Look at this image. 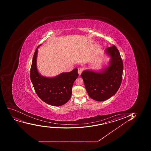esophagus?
I'll return each instance as SVG.
<instances>
[{"label": "esophagus", "instance_id": "esophagus-1", "mask_svg": "<svg viewBox=\"0 0 151 151\" xmlns=\"http://www.w3.org/2000/svg\"><path fill=\"white\" fill-rule=\"evenodd\" d=\"M83 70H84V69L83 68H81V67H79V68H78V74L79 75L81 74V73H82V72L83 71Z\"/></svg>", "mask_w": 151, "mask_h": 151}]
</instances>
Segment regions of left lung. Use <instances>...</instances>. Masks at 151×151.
<instances>
[{
	"label": "left lung",
	"mask_w": 151,
	"mask_h": 151,
	"mask_svg": "<svg viewBox=\"0 0 151 151\" xmlns=\"http://www.w3.org/2000/svg\"><path fill=\"white\" fill-rule=\"evenodd\" d=\"M111 58L109 65L100 72L85 70L81 76L91 99L97 101L107 100L117 92L122 81L123 63L115 45L106 49Z\"/></svg>",
	"instance_id": "obj_1"
}]
</instances>
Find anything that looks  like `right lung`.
<instances>
[{"label": "right lung", "instance_id": "add662e5", "mask_svg": "<svg viewBox=\"0 0 151 151\" xmlns=\"http://www.w3.org/2000/svg\"><path fill=\"white\" fill-rule=\"evenodd\" d=\"M41 45L36 48L33 55L30 80L36 94L42 101L52 106H61L71 98L73 83L79 76L78 69L61 73L52 78L42 76L38 73L36 66L37 48Z\"/></svg>", "mask_w": 151, "mask_h": 151}]
</instances>
